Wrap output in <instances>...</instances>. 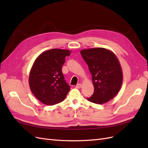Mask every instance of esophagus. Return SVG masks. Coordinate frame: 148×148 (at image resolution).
Listing matches in <instances>:
<instances>
[{
    "label": "esophagus",
    "instance_id": "34e87169",
    "mask_svg": "<svg viewBox=\"0 0 148 148\" xmlns=\"http://www.w3.org/2000/svg\"><path fill=\"white\" fill-rule=\"evenodd\" d=\"M82 86V84L81 83H79V84H77V85H76V88H78V89L81 88Z\"/></svg>",
    "mask_w": 148,
    "mask_h": 148
}]
</instances>
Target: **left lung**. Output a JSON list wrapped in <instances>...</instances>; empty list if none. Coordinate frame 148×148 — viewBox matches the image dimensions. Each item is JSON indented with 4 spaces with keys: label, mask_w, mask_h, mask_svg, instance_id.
I'll return each mask as SVG.
<instances>
[{
    "label": "left lung",
    "mask_w": 148,
    "mask_h": 148,
    "mask_svg": "<svg viewBox=\"0 0 148 148\" xmlns=\"http://www.w3.org/2000/svg\"><path fill=\"white\" fill-rule=\"evenodd\" d=\"M80 53L88 65L95 88L93 95L87 99L97 104L112 99L123 83L122 69L117 56L102 47L85 49Z\"/></svg>",
    "instance_id": "obj_1"
}]
</instances>
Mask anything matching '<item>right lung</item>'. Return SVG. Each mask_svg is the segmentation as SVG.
I'll use <instances>...</instances> for the list:
<instances>
[{
  "label": "right lung",
  "mask_w": 148,
  "mask_h": 148,
  "mask_svg": "<svg viewBox=\"0 0 148 148\" xmlns=\"http://www.w3.org/2000/svg\"><path fill=\"white\" fill-rule=\"evenodd\" d=\"M71 52L52 49L40 54L34 60L29 75L30 90L42 104L52 106L63 101L70 91L62 74L66 56Z\"/></svg>",
  "instance_id": "1"
}]
</instances>
